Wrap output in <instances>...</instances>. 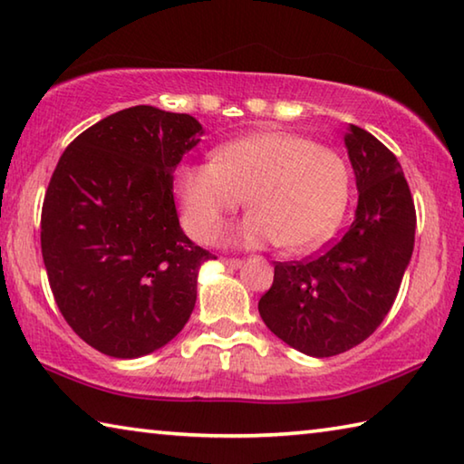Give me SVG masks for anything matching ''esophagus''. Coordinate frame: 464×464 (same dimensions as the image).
Here are the masks:
<instances>
[{
    "label": "esophagus",
    "instance_id": "esophagus-1",
    "mask_svg": "<svg viewBox=\"0 0 464 464\" xmlns=\"http://www.w3.org/2000/svg\"><path fill=\"white\" fill-rule=\"evenodd\" d=\"M221 261H223V266H227V267H231V269H237V267H241V266H243V261H241V259H231V257H223Z\"/></svg>",
    "mask_w": 464,
    "mask_h": 464
}]
</instances>
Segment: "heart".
I'll return each mask as SVG.
<instances>
[{"instance_id": "obj_1", "label": "heart", "mask_w": 464, "mask_h": 464, "mask_svg": "<svg viewBox=\"0 0 464 464\" xmlns=\"http://www.w3.org/2000/svg\"><path fill=\"white\" fill-rule=\"evenodd\" d=\"M176 200L190 237L210 241L246 198L249 215L225 233L241 247L277 243L290 254L331 237L349 200V170L336 151L288 131L251 133L213 151L210 164L176 172Z\"/></svg>"}]
</instances>
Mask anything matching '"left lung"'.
<instances>
[{
  "label": "left lung",
  "mask_w": 464,
  "mask_h": 464,
  "mask_svg": "<svg viewBox=\"0 0 464 464\" xmlns=\"http://www.w3.org/2000/svg\"><path fill=\"white\" fill-rule=\"evenodd\" d=\"M344 148L359 203L349 231L308 261L276 264L259 316L277 339L310 357H333L383 323L410 266L416 208L401 166L372 133L349 125Z\"/></svg>",
  "instance_id": "8db88e82"
}]
</instances>
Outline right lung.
<instances>
[{
    "instance_id": "add662e5",
    "label": "right lung",
    "mask_w": 464,
    "mask_h": 464,
    "mask_svg": "<svg viewBox=\"0 0 464 464\" xmlns=\"http://www.w3.org/2000/svg\"><path fill=\"white\" fill-rule=\"evenodd\" d=\"M205 130L187 113L136 105L64 150L42 207V257L66 323L92 349L138 359L195 310L213 256L180 229L172 172Z\"/></svg>"
}]
</instances>
